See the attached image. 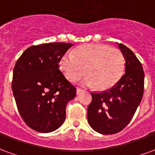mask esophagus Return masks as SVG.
<instances>
[{"label": "esophagus", "mask_w": 155, "mask_h": 155, "mask_svg": "<svg viewBox=\"0 0 155 155\" xmlns=\"http://www.w3.org/2000/svg\"><path fill=\"white\" fill-rule=\"evenodd\" d=\"M82 91H83V90H82V89L77 88V95L80 94V93H81V92H82Z\"/></svg>", "instance_id": "obj_1"}]
</instances>
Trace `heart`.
I'll list each match as a JSON object with an SVG mask.
<instances>
[{
	"mask_svg": "<svg viewBox=\"0 0 155 155\" xmlns=\"http://www.w3.org/2000/svg\"><path fill=\"white\" fill-rule=\"evenodd\" d=\"M58 68L70 82H76L84 74L86 87L99 91L111 88L125 73V60L122 52L106 45L88 44L74 49L73 54H64L58 61Z\"/></svg>",
	"mask_w": 155,
	"mask_h": 155,
	"instance_id": "obj_1",
	"label": "heart"
}]
</instances>
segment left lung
<instances>
[{
    "mask_svg": "<svg viewBox=\"0 0 155 155\" xmlns=\"http://www.w3.org/2000/svg\"><path fill=\"white\" fill-rule=\"evenodd\" d=\"M125 60V74L111 88L92 92L87 108V120L95 131L112 135L122 130L135 115L144 93L143 67L135 54L118 44Z\"/></svg>",
    "mask_w": 155,
    "mask_h": 155,
    "instance_id": "8db88e82",
    "label": "left lung"
}]
</instances>
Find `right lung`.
I'll return each mask as SVG.
<instances>
[{
  "mask_svg": "<svg viewBox=\"0 0 155 155\" xmlns=\"http://www.w3.org/2000/svg\"><path fill=\"white\" fill-rule=\"evenodd\" d=\"M70 43L31 46L15 65L12 91L20 116L36 131L56 130L66 119V107L76 88L58 68V61Z\"/></svg>",
  "mask_w": 155,
  "mask_h": 155,
  "instance_id": "obj_1",
  "label": "right lung"
}]
</instances>
